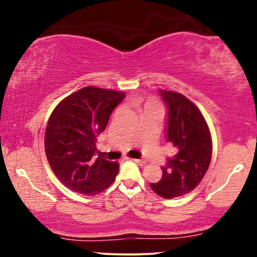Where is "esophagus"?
I'll list each match as a JSON object with an SVG mask.
<instances>
[{
  "instance_id": "34e87169",
  "label": "esophagus",
  "mask_w": 257,
  "mask_h": 257,
  "mask_svg": "<svg viewBox=\"0 0 257 257\" xmlns=\"http://www.w3.org/2000/svg\"><path fill=\"white\" fill-rule=\"evenodd\" d=\"M132 161H135L136 164L140 165V166H145V164H146V161L143 160V159H132Z\"/></svg>"
}]
</instances>
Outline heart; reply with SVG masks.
Masks as SVG:
<instances>
[{"mask_svg": "<svg viewBox=\"0 0 257 257\" xmlns=\"http://www.w3.org/2000/svg\"><path fill=\"white\" fill-rule=\"evenodd\" d=\"M150 104H156V103H154V101H150V103H147L146 105H150Z\"/></svg>", "mask_w": 257, "mask_h": 257, "instance_id": "heart-1", "label": "heart"}]
</instances>
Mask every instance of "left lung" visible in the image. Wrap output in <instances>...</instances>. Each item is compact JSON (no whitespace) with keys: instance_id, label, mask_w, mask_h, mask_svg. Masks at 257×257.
Listing matches in <instances>:
<instances>
[{"instance_id":"obj_1","label":"left lung","mask_w":257,"mask_h":257,"mask_svg":"<svg viewBox=\"0 0 257 257\" xmlns=\"http://www.w3.org/2000/svg\"><path fill=\"white\" fill-rule=\"evenodd\" d=\"M167 107L166 140L173 146V156L161 167L160 181L151 188L165 199L192 192L200 184L212 159V137L198 107L188 98L173 91L159 90Z\"/></svg>"}]
</instances>
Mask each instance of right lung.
<instances>
[{"mask_svg": "<svg viewBox=\"0 0 257 257\" xmlns=\"http://www.w3.org/2000/svg\"><path fill=\"white\" fill-rule=\"evenodd\" d=\"M124 98V92L86 86L63 99L52 111L45 130V154L65 187L96 195L114 181L118 163L94 158V152L98 136Z\"/></svg>", "mask_w": 257, "mask_h": 257, "instance_id": "1", "label": "right lung"}]
</instances>
